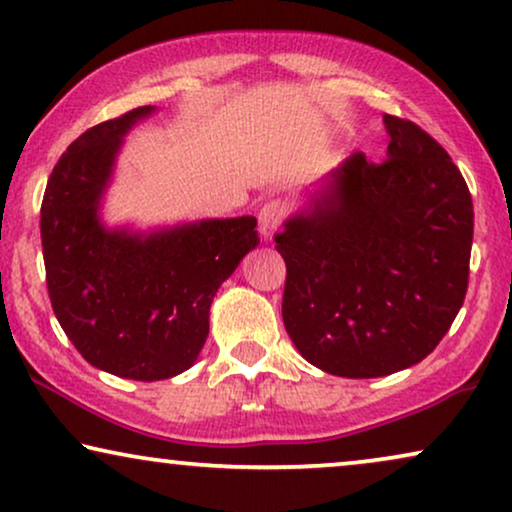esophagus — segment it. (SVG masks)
I'll use <instances>...</instances> for the list:
<instances>
[{"label":"esophagus","mask_w":512,"mask_h":512,"mask_svg":"<svg viewBox=\"0 0 512 512\" xmlns=\"http://www.w3.org/2000/svg\"><path fill=\"white\" fill-rule=\"evenodd\" d=\"M283 217H285V206L281 201H267L260 208V213H257V220H260V231H262V236L267 238V241L274 238L276 229L281 227Z\"/></svg>","instance_id":"obj_1"}]
</instances>
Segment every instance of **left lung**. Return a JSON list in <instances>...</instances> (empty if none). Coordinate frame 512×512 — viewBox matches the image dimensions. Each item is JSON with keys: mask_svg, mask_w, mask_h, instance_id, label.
<instances>
[{"mask_svg": "<svg viewBox=\"0 0 512 512\" xmlns=\"http://www.w3.org/2000/svg\"><path fill=\"white\" fill-rule=\"evenodd\" d=\"M386 161L353 152L276 234L283 323L318 370L349 379L424 360L468 290L473 199L449 154L384 114Z\"/></svg>", "mask_w": 512, "mask_h": 512, "instance_id": "obj_1", "label": "left lung"}]
</instances>
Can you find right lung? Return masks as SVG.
Masks as SVG:
<instances>
[{"instance_id":"1","label":"right lung","mask_w":512,"mask_h":512,"mask_svg":"<svg viewBox=\"0 0 512 512\" xmlns=\"http://www.w3.org/2000/svg\"><path fill=\"white\" fill-rule=\"evenodd\" d=\"M154 112L131 109L81 133L42 201L46 285L60 327L93 367L135 381L170 379L196 363L217 288L260 245L252 215L149 231L102 222L126 133Z\"/></svg>"}]
</instances>
